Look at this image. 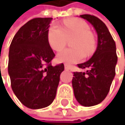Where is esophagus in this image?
I'll list each match as a JSON object with an SVG mask.
<instances>
[{"instance_id":"1","label":"esophagus","mask_w":125,"mask_h":125,"mask_svg":"<svg viewBox=\"0 0 125 125\" xmlns=\"http://www.w3.org/2000/svg\"><path fill=\"white\" fill-rule=\"evenodd\" d=\"M64 67H65V70H70V66H69V65H67V64H65V65H64Z\"/></svg>"}]
</instances>
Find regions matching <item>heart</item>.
I'll list each match as a JSON object with an SVG mask.
<instances>
[{"mask_svg": "<svg viewBox=\"0 0 125 125\" xmlns=\"http://www.w3.org/2000/svg\"><path fill=\"white\" fill-rule=\"evenodd\" d=\"M91 29L84 20L70 19L63 22V27L54 24L48 32V42L52 50L59 52L71 41L73 49H64L60 52L56 60L59 62L73 64L81 61L86 55H91L95 49V40L92 35Z\"/></svg>", "mask_w": 125, "mask_h": 125, "instance_id": "1", "label": "heart"}]
</instances>
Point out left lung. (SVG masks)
Returning <instances> with one entry per match:
<instances>
[{"instance_id": "1", "label": "left lung", "mask_w": 125, "mask_h": 125, "mask_svg": "<svg viewBox=\"0 0 125 125\" xmlns=\"http://www.w3.org/2000/svg\"><path fill=\"white\" fill-rule=\"evenodd\" d=\"M80 16L95 28L98 35V45L91 59L84 63L77 64L79 68L88 70L73 72L72 85L77 102L84 106H92L103 101L109 93L116 73V44L102 20L91 15Z\"/></svg>"}]
</instances>
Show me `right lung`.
<instances>
[{"label":"right lung","instance_id":"1","mask_svg":"<svg viewBox=\"0 0 125 125\" xmlns=\"http://www.w3.org/2000/svg\"><path fill=\"white\" fill-rule=\"evenodd\" d=\"M52 18H35L15 33L9 48L8 73L12 91L30 109L44 108L53 102L63 63L52 66L55 54L48 42Z\"/></svg>","mask_w":125,"mask_h":125}]
</instances>
